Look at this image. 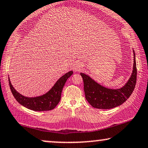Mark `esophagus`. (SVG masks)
<instances>
[{
  "label": "esophagus",
  "instance_id": "obj_1",
  "mask_svg": "<svg viewBox=\"0 0 148 148\" xmlns=\"http://www.w3.org/2000/svg\"><path fill=\"white\" fill-rule=\"evenodd\" d=\"M82 68H83V66H82V64L81 63H77L76 64H75V66L73 67V70L74 71H79L80 70L82 69Z\"/></svg>",
  "mask_w": 148,
  "mask_h": 148
}]
</instances>
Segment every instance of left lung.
Masks as SVG:
<instances>
[{"label": "left lung", "instance_id": "obj_1", "mask_svg": "<svg viewBox=\"0 0 148 148\" xmlns=\"http://www.w3.org/2000/svg\"><path fill=\"white\" fill-rule=\"evenodd\" d=\"M133 68L129 79L120 88H109L98 83L89 75L80 73L84 80L86 99L94 108L109 109L125 102L135 89L137 81V66L133 50Z\"/></svg>", "mask_w": 148, "mask_h": 148}]
</instances>
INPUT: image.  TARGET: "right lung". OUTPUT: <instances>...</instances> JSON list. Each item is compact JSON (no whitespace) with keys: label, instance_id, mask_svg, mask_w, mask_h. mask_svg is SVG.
<instances>
[{"label":"right lung","instance_id":"add662e5","mask_svg":"<svg viewBox=\"0 0 148 148\" xmlns=\"http://www.w3.org/2000/svg\"><path fill=\"white\" fill-rule=\"evenodd\" d=\"M73 71L67 72L56 82L53 87L43 95L34 97H28L21 95L15 89L11 83L9 77V83L13 97L16 101L26 108L35 112H43L54 109L60 102L63 87L68 78L72 75Z\"/></svg>","mask_w":148,"mask_h":148}]
</instances>
